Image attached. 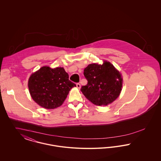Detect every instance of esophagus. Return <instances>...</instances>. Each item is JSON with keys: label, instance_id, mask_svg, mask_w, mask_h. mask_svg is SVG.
Wrapping results in <instances>:
<instances>
[{"label": "esophagus", "instance_id": "1", "mask_svg": "<svg viewBox=\"0 0 161 161\" xmlns=\"http://www.w3.org/2000/svg\"><path fill=\"white\" fill-rule=\"evenodd\" d=\"M76 86H77V88L80 89V87H81V85H80V83H77V84H76Z\"/></svg>", "mask_w": 161, "mask_h": 161}]
</instances>
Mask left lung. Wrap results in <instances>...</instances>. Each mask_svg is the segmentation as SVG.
I'll use <instances>...</instances> for the list:
<instances>
[{"label":"left lung","instance_id":"left-lung-1","mask_svg":"<svg viewBox=\"0 0 161 161\" xmlns=\"http://www.w3.org/2000/svg\"><path fill=\"white\" fill-rule=\"evenodd\" d=\"M87 84L81 91L87 100L97 106H107L119 95L123 79L120 73L109 62L89 64L84 70Z\"/></svg>","mask_w":161,"mask_h":161}]
</instances>
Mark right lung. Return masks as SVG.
<instances>
[{
  "label": "right lung",
  "instance_id": "obj_1",
  "mask_svg": "<svg viewBox=\"0 0 161 161\" xmlns=\"http://www.w3.org/2000/svg\"><path fill=\"white\" fill-rule=\"evenodd\" d=\"M76 84L69 80L63 68L43 66L32 74L28 81L31 97L41 107L53 109L62 105L69 91Z\"/></svg>",
  "mask_w": 161,
  "mask_h": 161
}]
</instances>
